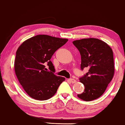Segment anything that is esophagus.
<instances>
[{
    "instance_id": "esophagus-1",
    "label": "esophagus",
    "mask_w": 125,
    "mask_h": 125,
    "mask_svg": "<svg viewBox=\"0 0 125 125\" xmlns=\"http://www.w3.org/2000/svg\"><path fill=\"white\" fill-rule=\"evenodd\" d=\"M68 80V81H70V83H76V80H75V79H73V78H70Z\"/></svg>"
}]
</instances>
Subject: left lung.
Returning <instances> with one entry per match:
<instances>
[{
	"mask_svg": "<svg viewBox=\"0 0 125 125\" xmlns=\"http://www.w3.org/2000/svg\"><path fill=\"white\" fill-rule=\"evenodd\" d=\"M81 55V69L89 71L79 78L84 92L77 94L84 101H92L104 93L115 73L113 51L109 45L97 38H84L73 42Z\"/></svg>",
	"mask_w": 125,
	"mask_h": 125,
	"instance_id": "obj_1",
	"label": "left lung"
}]
</instances>
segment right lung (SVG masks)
Wrapping results in <instances>:
<instances>
[{
    "label": "right lung",
    "instance_id": "1",
    "mask_svg": "<svg viewBox=\"0 0 125 125\" xmlns=\"http://www.w3.org/2000/svg\"><path fill=\"white\" fill-rule=\"evenodd\" d=\"M68 41L47 35H38L25 41L18 48L14 68L18 81L31 97L46 100L52 97L65 78L57 76L51 58ZM50 71L48 72L46 65Z\"/></svg>",
    "mask_w": 125,
    "mask_h": 125
}]
</instances>
